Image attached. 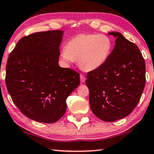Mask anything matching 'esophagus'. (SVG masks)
<instances>
[{"mask_svg": "<svg viewBox=\"0 0 154 154\" xmlns=\"http://www.w3.org/2000/svg\"><path fill=\"white\" fill-rule=\"evenodd\" d=\"M80 79H81V83H84V82L85 81V76L83 74H81V75H80Z\"/></svg>", "mask_w": 154, "mask_h": 154, "instance_id": "34e87169", "label": "esophagus"}]
</instances>
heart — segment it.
<instances>
[{"mask_svg":"<svg viewBox=\"0 0 154 154\" xmlns=\"http://www.w3.org/2000/svg\"><path fill=\"white\" fill-rule=\"evenodd\" d=\"M112 49V42L109 36L97 33H81L67 42L62 57L71 62L79 60L83 70L93 71L106 62Z\"/></svg>","mask_w":154,"mask_h":154,"instance_id":"1","label":"heart"}]
</instances>
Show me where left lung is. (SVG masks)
Returning <instances> with one entry per match:
<instances>
[{"instance_id":"obj_1","label":"left lung","mask_w":154,"mask_h":154,"mask_svg":"<svg viewBox=\"0 0 154 154\" xmlns=\"http://www.w3.org/2000/svg\"><path fill=\"white\" fill-rule=\"evenodd\" d=\"M106 62L88 72L91 110L99 119L113 122L130 114L137 105L146 82L145 61L139 48L121 33Z\"/></svg>"}]
</instances>
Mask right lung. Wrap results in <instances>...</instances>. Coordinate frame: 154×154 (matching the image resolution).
I'll return each instance as SVG.
<instances>
[{
	"mask_svg": "<svg viewBox=\"0 0 154 154\" xmlns=\"http://www.w3.org/2000/svg\"><path fill=\"white\" fill-rule=\"evenodd\" d=\"M63 31L36 32L22 38L10 53L5 83L17 107L41 123H55L66 110V99L80 84V74L59 66Z\"/></svg>",
	"mask_w": 154,
	"mask_h": 154,
	"instance_id": "add662e5",
	"label": "right lung"
}]
</instances>
